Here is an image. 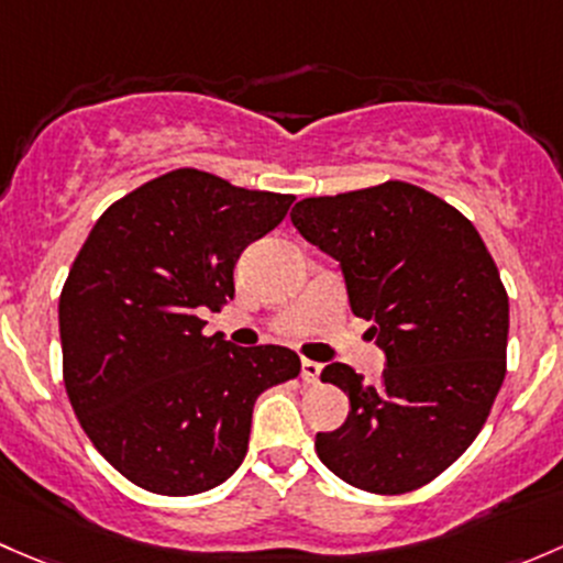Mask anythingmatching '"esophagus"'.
<instances>
[{
    "instance_id": "34e87169",
    "label": "esophagus",
    "mask_w": 563,
    "mask_h": 563,
    "mask_svg": "<svg viewBox=\"0 0 563 563\" xmlns=\"http://www.w3.org/2000/svg\"><path fill=\"white\" fill-rule=\"evenodd\" d=\"M320 374H322V363H314V361H306L300 363V376H303L306 385H317L320 382Z\"/></svg>"
}]
</instances>
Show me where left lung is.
Instances as JSON below:
<instances>
[{
    "mask_svg": "<svg viewBox=\"0 0 563 563\" xmlns=\"http://www.w3.org/2000/svg\"><path fill=\"white\" fill-rule=\"evenodd\" d=\"M289 219L339 260L352 311L387 355L382 385L344 363L322 371L352 409L317 433V455L368 494L422 488L477 439L507 374L509 298L494 257L457 208L407 181L306 197Z\"/></svg>",
    "mask_w": 563,
    "mask_h": 563,
    "instance_id": "8db88e82",
    "label": "left lung"
}]
</instances>
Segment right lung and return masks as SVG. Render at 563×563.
<instances>
[{"label":"right lung","instance_id":"add662e5","mask_svg":"<svg viewBox=\"0 0 563 563\" xmlns=\"http://www.w3.org/2000/svg\"><path fill=\"white\" fill-rule=\"evenodd\" d=\"M292 200L178 167L115 200L80 246L59 298L62 374L86 437L137 488H217L246 455L260 393L300 374L287 346H233L200 320Z\"/></svg>","mask_w":563,"mask_h":563}]
</instances>
